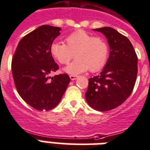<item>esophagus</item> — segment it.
Masks as SVG:
<instances>
[{
    "label": "esophagus",
    "mask_w": 150,
    "mask_h": 150,
    "mask_svg": "<svg viewBox=\"0 0 150 150\" xmlns=\"http://www.w3.org/2000/svg\"><path fill=\"white\" fill-rule=\"evenodd\" d=\"M69 78L71 79L72 81H74V80H76V79L77 78V76H76V75H70V76H69Z\"/></svg>",
    "instance_id": "1"
}]
</instances>
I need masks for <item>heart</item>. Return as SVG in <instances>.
<instances>
[{
  "label": "heart",
  "mask_w": 150,
  "mask_h": 150,
  "mask_svg": "<svg viewBox=\"0 0 150 150\" xmlns=\"http://www.w3.org/2000/svg\"><path fill=\"white\" fill-rule=\"evenodd\" d=\"M63 43H53L50 47L52 57L60 64H68L64 71L72 75L81 74L90 69L91 72L100 70L106 63L109 55V46L103 38L94 37L82 30L74 31L66 38Z\"/></svg>",
  "instance_id": "heart-1"
}]
</instances>
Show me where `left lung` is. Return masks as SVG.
<instances>
[{"mask_svg":"<svg viewBox=\"0 0 150 150\" xmlns=\"http://www.w3.org/2000/svg\"><path fill=\"white\" fill-rule=\"evenodd\" d=\"M103 33L110 45V56L98 76L88 79L87 103L94 110L108 111L119 106L134 89L138 74V57L132 43L111 27L95 29Z\"/></svg>","mask_w":150,"mask_h":150,"instance_id":"1","label":"left lung"}]
</instances>
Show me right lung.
<instances>
[{
  "instance_id": "add662e5",
  "label": "right lung",
  "mask_w": 150,
  "mask_h": 150,
  "mask_svg": "<svg viewBox=\"0 0 150 150\" xmlns=\"http://www.w3.org/2000/svg\"><path fill=\"white\" fill-rule=\"evenodd\" d=\"M61 29L44 25L23 37L11 61L15 85L21 98L40 111L54 108L62 99L70 78L67 74L49 76L59 69L50 52Z\"/></svg>"
}]
</instances>
